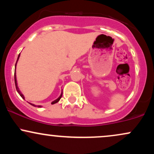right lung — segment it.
Listing matches in <instances>:
<instances>
[{
	"label": "right lung",
	"instance_id": "add662e5",
	"mask_svg": "<svg viewBox=\"0 0 154 154\" xmlns=\"http://www.w3.org/2000/svg\"><path fill=\"white\" fill-rule=\"evenodd\" d=\"M19 56H20V54H19V56H18V59H17V61H18V60H19ZM17 63H16V64H15V68H16V66H17ZM14 81H15V85H16V89H17V92H18V93L19 95H20V96L22 97V98H23V99H24V95H23V94L22 93H21V91H19V88H18V86H17V77H16V69H15V72H14ZM61 96H62V93H61V95H60V96L59 97V98H57V99H56L55 100H54V101L52 102V103H51V104H54V103H57V102H59V100L61 99ZM32 106H36L35 105V104H32V103H30ZM38 107H41V106H38Z\"/></svg>",
	"mask_w": 154,
	"mask_h": 154
}]
</instances>
